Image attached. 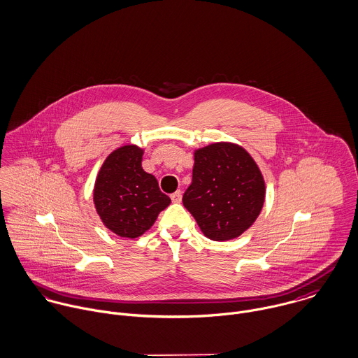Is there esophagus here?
<instances>
[{
  "mask_svg": "<svg viewBox=\"0 0 358 358\" xmlns=\"http://www.w3.org/2000/svg\"><path fill=\"white\" fill-rule=\"evenodd\" d=\"M171 200H172L173 203H180V201H182V192L178 190V192L172 193V194H171Z\"/></svg>",
  "mask_w": 358,
  "mask_h": 358,
  "instance_id": "esophagus-1",
  "label": "esophagus"
}]
</instances>
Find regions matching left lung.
<instances>
[{
    "mask_svg": "<svg viewBox=\"0 0 358 358\" xmlns=\"http://www.w3.org/2000/svg\"><path fill=\"white\" fill-rule=\"evenodd\" d=\"M182 200L204 236L225 241L238 238L258 218L265 182L243 147L214 143L194 151L192 185Z\"/></svg>",
    "mask_w": 358,
    "mask_h": 358,
    "instance_id": "obj_1",
    "label": "left lung"
}]
</instances>
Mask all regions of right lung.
I'll return each mask as SVG.
<instances>
[{
  "mask_svg": "<svg viewBox=\"0 0 358 358\" xmlns=\"http://www.w3.org/2000/svg\"><path fill=\"white\" fill-rule=\"evenodd\" d=\"M143 152L134 144L117 148L107 157L96 179V211L103 224L120 238L141 236L171 204L155 176L141 168Z\"/></svg>",
  "mask_w": 358,
  "mask_h": 358,
  "instance_id": "add662e5",
  "label": "right lung"
}]
</instances>
